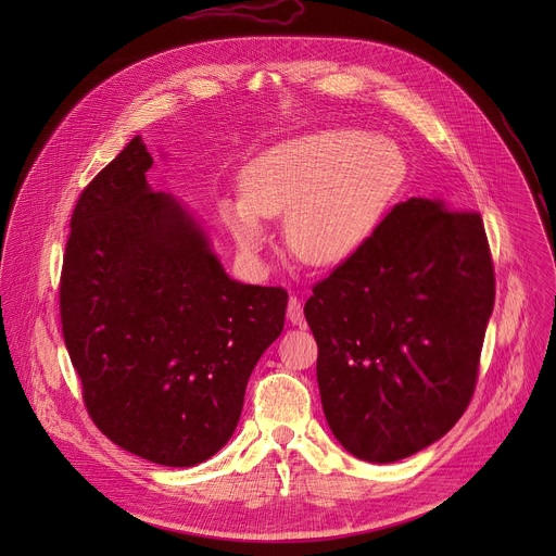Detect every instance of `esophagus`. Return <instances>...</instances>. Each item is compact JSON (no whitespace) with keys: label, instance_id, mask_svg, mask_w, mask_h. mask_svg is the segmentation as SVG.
<instances>
[{"label":"esophagus","instance_id":"obj_1","mask_svg":"<svg viewBox=\"0 0 556 556\" xmlns=\"http://www.w3.org/2000/svg\"><path fill=\"white\" fill-rule=\"evenodd\" d=\"M288 323L295 325V327H302L304 325V311H302V300L290 295L288 300Z\"/></svg>","mask_w":556,"mask_h":556}]
</instances>
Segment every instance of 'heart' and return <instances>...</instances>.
Instances as JSON below:
<instances>
[{
  "label": "heart",
  "instance_id": "1",
  "mask_svg": "<svg viewBox=\"0 0 556 556\" xmlns=\"http://www.w3.org/2000/svg\"><path fill=\"white\" fill-rule=\"evenodd\" d=\"M405 157L363 130H327L283 141L243 170V198L220 216L248 258L266 243L263 218H286V243L311 266H340L381 227L405 182Z\"/></svg>",
  "mask_w": 556,
  "mask_h": 556
}]
</instances>
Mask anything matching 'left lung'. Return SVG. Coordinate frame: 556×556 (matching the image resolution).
<instances>
[{"label":"left lung","mask_w":556,"mask_h":556,"mask_svg":"<svg viewBox=\"0 0 556 556\" xmlns=\"http://www.w3.org/2000/svg\"><path fill=\"white\" fill-rule=\"evenodd\" d=\"M493 298L480 214L396 204L304 306L336 440L376 464L442 440L473 396Z\"/></svg>","instance_id":"obj_1"}]
</instances>
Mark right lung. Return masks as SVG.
<instances>
[{
	"label": "right lung",
	"mask_w": 556,
	"mask_h": 556,
	"mask_svg": "<svg viewBox=\"0 0 556 556\" xmlns=\"http://www.w3.org/2000/svg\"><path fill=\"white\" fill-rule=\"evenodd\" d=\"M151 166L137 135L80 193L61 277L63 336L110 442L195 466L237 430L288 293L231 279L198 218L146 182Z\"/></svg>",
	"instance_id": "1"
}]
</instances>
